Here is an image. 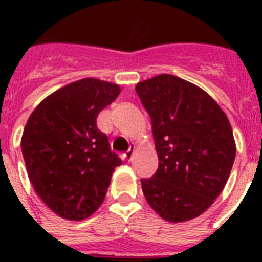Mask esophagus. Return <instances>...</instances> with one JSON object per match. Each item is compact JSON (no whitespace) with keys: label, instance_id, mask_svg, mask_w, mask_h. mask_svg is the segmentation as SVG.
I'll use <instances>...</instances> for the list:
<instances>
[{"label":"esophagus","instance_id":"obj_1","mask_svg":"<svg viewBox=\"0 0 262 262\" xmlns=\"http://www.w3.org/2000/svg\"><path fill=\"white\" fill-rule=\"evenodd\" d=\"M134 154H135V148H129L128 151L124 154V159H126L127 161H131V160L134 159Z\"/></svg>","mask_w":262,"mask_h":262}]
</instances>
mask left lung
Listing matches in <instances>:
<instances>
[{"label": "left lung", "mask_w": 262, "mask_h": 262, "mask_svg": "<svg viewBox=\"0 0 262 262\" xmlns=\"http://www.w3.org/2000/svg\"><path fill=\"white\" fill-rule=\"evenodd\" d=\"M151 117L159 168L143 178L148 205L170 223L209 209L230 177L236 156L226 113L205 90L172 75L135 86Z\"/></svg>", "instance_id": "8db88e82"}]
</instances>
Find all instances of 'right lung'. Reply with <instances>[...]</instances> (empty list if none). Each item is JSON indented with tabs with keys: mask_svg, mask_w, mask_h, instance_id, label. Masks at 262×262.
<instances>
[{
	"mask_svg": "<svg viewBox=\"0 0 262 262\" xmlns=\"http://www.w3.org/2000/svg\"><path fill=\"white\" fill-rule=\"evenodd\" d=\"M120 93L117 84L82 78L60 88L31 113L20 147L40 200L59 216L82 221L105 200L122 160L111 152L97 115Z\"/></svg>",
	"mask_w": 262,
	"mask_h": 262,
	"instance_id": "obj_1",
	"label": "right lung"
}]
</instances>
